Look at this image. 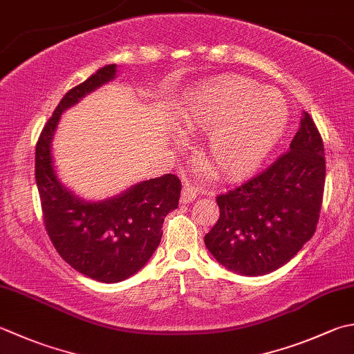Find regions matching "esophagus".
Instances as JSON below:
<instances>
[{
    "label": "esophagus",
    "mask_w": 354,
    "mask_h": 354,
    "mask_svg": "<svg viewBox=\"0 0 354 354\" xmlns=\"http://www.w3.org/2000/svg\"><path fill=\"white\" fill-rule=\"evenodd\" d=\"M198 196V190L193 185H184V189L181 192V203L183 204H189L192 201H195Z\"/></svg>",
    "instance_id": "34e87169"
}]
</instances>
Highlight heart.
I'll use <instances>...</instances> for the list:
<instances>
[{"label":"heart","instance_id":"heart-1","mask_svg":"<svg viewBox=\"0 0 354 354\" xmlns=\"http://www.w3.org/2000/svg\"><path fill=\"white\" fill-rule=\"evenodd\" d=\"M181 127L209 133L205 159L214 175L242 178L266 161L286 135L290 109L278 90L239 75H221L184 95Z\"/></svg>","mask_w":354,"mask_h":354}]
</instances>
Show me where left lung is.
Listing matches in <instances>:
<instances>
[{"mask_svg": "<svg viewBox=\"0 0 354 354\" xmlns=\"http://www.w3.org/2000/svg\"><path fill=\"white\" fill-rule=\"evenodd\" d=\"M325 185L324 142L304 112L290 150L268 169L216 198L219 219L204 242L234 273H272L311 239Z\"/></svg>", "mask_w": 354, "mask_h": 354, "instance_id": "left-lung-1", "label": "left lung"}]
</instances>
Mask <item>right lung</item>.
<instances>
[{"instance_id": "1", "label": "right lung", "mask_w": 354, "mask_h": 354, "mask_svg": "<svg viewBox=\"0 0 354 354\" xmlns=\"http://www.w3.org/2000/svg\"><path fill=\"white\" fill-rule=\"evenodd\" d=\"M115 75L116 64L104 66L68 90L41 131L35 150V179L48 238L68 266L104 283L121 282L147 264L161 242L164 218L178 209L181 195V181L171 173L95 203L78 198L61 184L52 159L59 118Z\"/></svg>"}]
</instances>
